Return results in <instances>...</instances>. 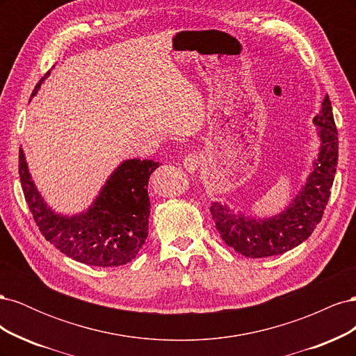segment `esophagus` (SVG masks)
<instances>
[{
	"label": "esophagus",
	"mask_w": 356,
	"mask_h": 356,
	"mask_svg": "<svg viewBox=\"0 0 356 356\" xmlns=\"http://www.w3.org/2000/svg\"><path fill=\"white\" fill-rule=\"evenodd\" d=\"M182 166H184V169L187 172H190V174H195V172H197V169L200 166V160H199L197 154L186 156L184 161H182Z\"/></svg>",
	"instance_id": "obj_1"
}]
</instances>
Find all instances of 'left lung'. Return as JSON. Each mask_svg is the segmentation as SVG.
I'll list each match as a JSON object with an SVG mask.
<instances>
[{"mask_svg": "<svg viewBox=\"0 0 356 356\" xmlns=\"http://www.w3.org/2000/svg\"><path fill=\"white\" fill-rule=\"evenodd\" d=\"M314 123L319 136V153L303 188L288 207L268 218L234 212L225 203L211 207L215 229L236 252L250 258L284 254L305 242L316 229L328 203L339 157L337 129L328 95Z\"/></svg>", "mask_w": 356, "mask_h": 356, "instance_id": "8db88e82", "label": "left lung"}]
</instances>
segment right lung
Instances as JSON below:
<instances>
[{
	"label": "right lung",
	"instance_id": "obj_1",
	"mask_svg": "<svg viewBox=\"0 0 356 356\" xmlns=\"http://www.w3.org/2000/svg\"><path fill=\"white\" fill-rule=\"evenodd\" d=\"M44 77L35 86V96ZM159 161L129 159L114 169L89 209L62 215L42 199L29 174L22 147L19 148V177L29 211L41 234L60 252L88 266H123L141 251L148 236L149 175Z\"/></svg>",
	"mask_w": 356,
	"mask_h": 356
}]
</instances>
